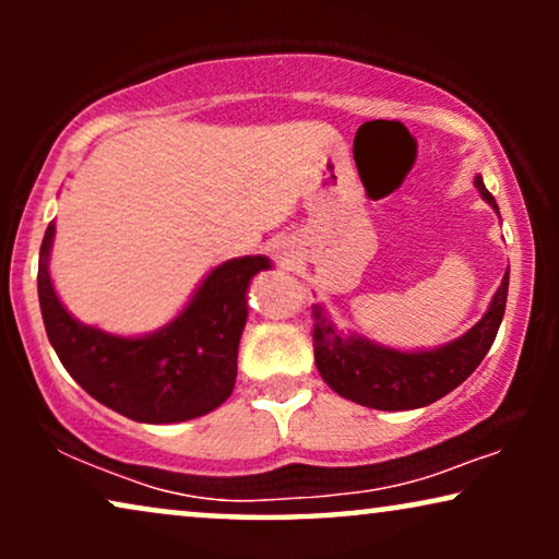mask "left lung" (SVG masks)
<instances>
[{
	"mask_svg": "<svg viewBox=\"0 0 559 559\" xmlns=\"http://www.w3.org/2000/svg\"><path fill=\"white\" fill-rule=\"evenodd\" d=\"M473 186L499 213V205L486 190L480 175H476ZM507 293L509 272L503 274L486 316L468 333L445 346L427 350H396L369 341L366 335L343 333L328 318L323 305H312V348H316L320 377L335 394L361 407L384 412L427 407L461 386L484 361L499 333L507 310Z\"/></svg>",
	"mask_w": 559,
	"mask_h": 559,
	"instance_id": "1",
	"label": "left lung"
}]
</instances>
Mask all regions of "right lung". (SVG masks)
<instances>
[{
  "instance_id": "right-lung-1",
  "label": "right lung",
  "mask_w": 559,
  "mask_h": 559,
  "mask_svg": "<svg viewBox=\"0 0 559 559\" xmlns=\"http://www.w3.org/2000/svg\"><path fill=\"white\" fill-rule=\"evenodd\" d=\"M56 224L43 236L37 297L50 346L96 402L134 423L170 425L203 417L234 392L247 323V289L266 257L228 259L209 272L180 316L155 333L124 338L83 325L58 300L48 259Z\"/></svg>"
}]
</instances>
